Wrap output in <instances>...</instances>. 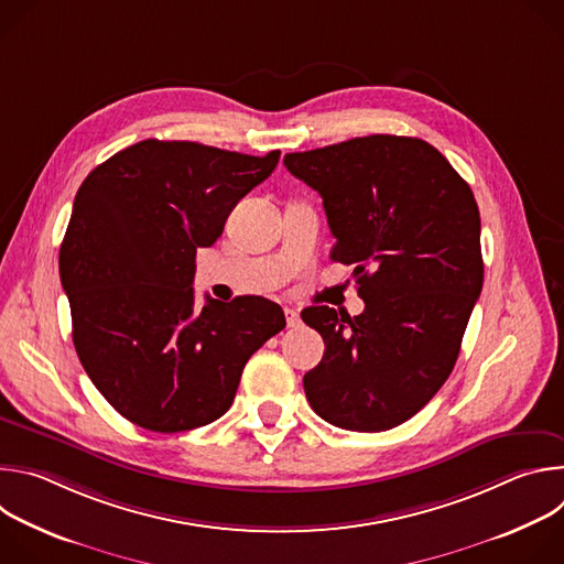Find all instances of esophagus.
I'll return each mask as SVG.
<instances>
[{
  "label": "esophagus",
  "mask_w": 564,
  "mask_h": 564,
  "mask_svg": "<svg viewBox=\"0 0 564 564\" xmlns=\"http://www.w3.org/2000/svg\"><path fill=\"white\" fill-rule=\"evenodd\" d=\"M283 312H285V324H288V328H296V326L301 324L299 310H294V307H283Z\"/></svg>",
  "instance_id": "34e87169"
}]
</instances>
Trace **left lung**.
<instances>
[{
  "instance_id": "left-lung-1",
  "label": "left lung",
  "mask_w": 564,
  "mask_h": 564,
  "mask_svg": "<svg viewBox=\"0 0 564 564\" xmlns=\"http://www.w3.org/2000/svg\"><path fill=\"white\" fill-rule=\"evenodd\" d=\"M292 176L324 198L337 243L355 265L366 310L301 312L326 352L305 372L312 411L359 431H388L420 413L448 379L485 281L479 212L468 183L429 142L375 133L285 153Z\"/></svg>"
}]
</instances>
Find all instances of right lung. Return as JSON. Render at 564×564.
<instances>
[{
  "mask_svg": "<svg viewBox=\"0 0 564 564\" xmlns=\"http://www.w3.org/2000/svg\"><path fill=\"white\" fill-rule=\"evenodd\" d=\"M281 151L248 155L187 140H142L79 185L59 248L73 344L89 379L135 426L181 433L231 406L248 359L285 328L263 296L194 307L196 250Z\"/></svg>",
  "mask_w": 564,
  "mask_h": 564,
  "instance_id": "add662e5",
  "label": "right lung"
}]
</instances>
